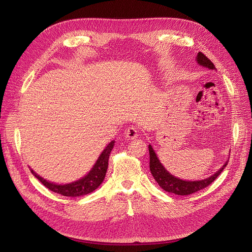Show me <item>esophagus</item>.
Masks as SVG:
<instances>
[{
	"label": "esophagus",
	"mask_w": 252,
	"mask_h": 252,
	"mask_svg": "<svg viewBox=\"0 0 252 252\" xmlns=\"http://www.w3.org/2000/svg\"><path fill=\"white\" fill-rule=\"evenodd\" d=\"M125 135H126V138L133 140V139H135V138H137V137L139 136V130H138V128L135 127V126H130V127H128V128L126 130Z\"/></svg>",
	"instance_id": "1"
}]
</instances>
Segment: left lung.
<instances>
[{
    "label": "left lung",
    "instance_id": "left-lung-1",
    "mask_svg": "<svg viewBox=\"0 0 252 252\" xmlns=\"http://www.w3.org/2000/svg\"><path fill=\"white\" fill-rule=\"evenodd\" d=\"M197 63L199 65H202L203 67L209 68V69H216L214 63L211 62L204 54L201 52L198 53L196 57ZM149 154H150V171L154 178V180L158 183V185L166 192L174 193L177 195H190L192 193H195L197 191H200L204 188H206L208 185L213 183L222 171V169L227 166L228 161H226L220 167L217 173L213 176H210L207 179L200 180V181H184L181 180L171 174L165 169V167L161 164V162L158 159V157L153 150L151 145H149Z\"/></svg>",
    "mask_w": 252,
    "mask_h": 252
}]
</instances>
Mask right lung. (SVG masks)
<instances>
[{"mask_svg": "<svg viewBox=\"0 0 252 252\" xmlns=\"http://www.w3.org/2000/svg\"><path fill=\"white\" fill-rule=\"evenodd\" d=\"M113 146H114V141H111L103 150V152L100 154L96 163L89 171V174L86 175L84 178L79 179L73 183L65 184V185H57L54 183L48 182L42 177H39L32 169H31V171L32 173V175L44 185L45 187H47L53 192L61 194L63 196H67V197H78V196L87 195L96 190L102 184L103 180L105 179L106 171H107V168H108L109 155Z\"/></svg>", "mask_w": 252, "mask_h": 252, "instance_id": "obj_1", "label": "right lung"}]
</instances>
